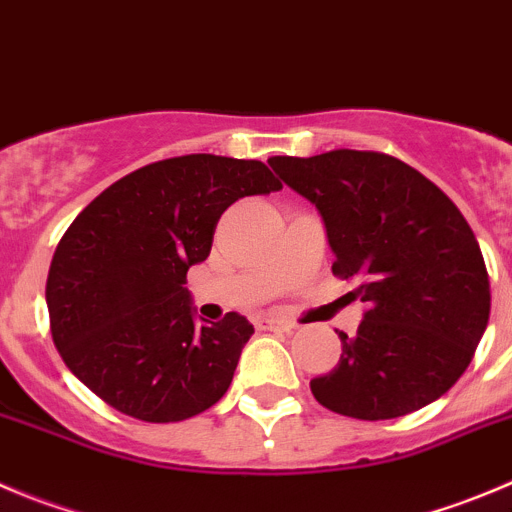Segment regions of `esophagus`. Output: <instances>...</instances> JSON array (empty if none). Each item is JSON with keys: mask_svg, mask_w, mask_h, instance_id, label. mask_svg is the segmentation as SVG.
<instances>
[{"mask_svg": "<svg viewBox=\"0 0 512 512\" xmlns=\"http://www.w3.org/2000/svg\"><path fill=\"white\" fill-rule=\"evenodd\" d=\"M256 326H259V329H284V332H289L294 324L281 319V316H259V319H256Z\"/></svg>", "mask_w": 512, "mask_h": 512, "instance_id": "34e87169", "label": "esophagus"}]
</instances>
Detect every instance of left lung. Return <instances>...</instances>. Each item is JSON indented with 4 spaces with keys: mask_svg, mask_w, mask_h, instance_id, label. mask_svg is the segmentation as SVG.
Segmentation results:
<instances>
[{
    "mask_svg": "<svg viewBox=\"0 0 512 512\" xmlns=\"http://www.w3.org/2000/svg\"><path fill=\"white\" fill-rule=\"evenodd\" d=\"M314 203L347 296L367 311L339 364L311 379L316 402L354 420H394L440 399L470 364L490 316L478 238L455 203L402 160L369 150L274 155Z\"/></svg>",
    "mask_w": 512,
    "mask_h": 512,
    "instance_id": "left-lung-1",
    "label": "left lung"
}]
</instances>
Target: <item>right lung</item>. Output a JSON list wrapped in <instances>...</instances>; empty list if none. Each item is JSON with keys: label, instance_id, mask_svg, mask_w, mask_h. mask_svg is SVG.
Wrapping results in <instances>:
<instances>
[{"label": "right lung", "instance_id": "1", "mask_svg": "<svg viewBox=\"0 0 512 512\" xmlns=\"http://www.w3.org/2000/svg\"><path fill=\"white\" fill-rule=\"evenodd\" d=\"M281 180L261 160L196 153L133 170L72 221L52 256L47 309L70 372L143 422L201 415L226 394L253 326L196 321L186 274L208 259L231 203Z\"/></svg>", "mask_w": 512, "mask_h": 512}]
</instances>
